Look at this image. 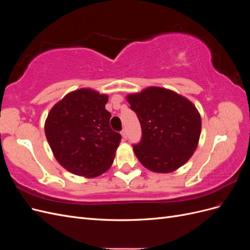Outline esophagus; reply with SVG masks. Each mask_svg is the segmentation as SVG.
<instances>
[{"instance_id":"obj_1","label":"esophagus","mask_w":250,"mask_h":250,"mask_svg":"<svg viewBox=\"0 0 250 250\" xmlns=\"http://www.w3.org/2000/svg\"><path fill=\"white\" fill-rule=\"evenodd\" d=\"M121 133H122V137H123V139H127V131H126V129H125V128H124V129L122 130V131H121Z\"/></svg>"}]
</instances>
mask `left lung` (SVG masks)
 I'll list each match as a JSON object with an SVG mask.
<instances>
[{
  "instance_id": "left-lung-1",
  "label": "left lung",
  "mask_w": 250,
  "mask_h": 250,
  "mask_svg": "<svg viewBox=\"0 0 250 250\" xmlns=\"http://www.w3.org/2000/svg\"><path fill=\"white\" fill-rule=\"evenodd\" d=\"M127 101L139 118L142 138L133 151L144 167L169 173L186 164L197 148L201 119L186 98L162 87L129 95Z\"/></svg>"
}]
</instances>
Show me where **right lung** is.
Returning a JSON list of instances; mask_svg holds the SVG:
<instances>
[{
	"mask_svg": "<svg viewBox=\"0 0 250 250\" xmlns=\"http://www.w3.org/2000/svg\"><path fill=\"white\" fill-rule=\"evenodd\" d=\"M108 97L89 88L67 94L48 115L44 132L58 163L76 175L95 177L113 162L121 134L109 125Z\"/></svg>",
	"mask_w": 250,
	"mask_h": 250,
	"instance_id": "obj_1",
	"label": "right lung"
}]
</instances>
